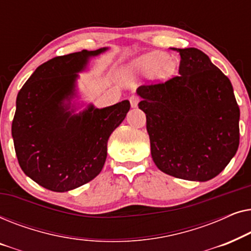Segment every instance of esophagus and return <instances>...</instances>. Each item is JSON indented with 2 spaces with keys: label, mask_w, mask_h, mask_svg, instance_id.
I'll use <instances>...</instances> for the list:
<instances>
[{
  "label": "esophagus",
  "mask_w": 251,
  "mask_h": 251,
  "mask_svg": "<svg viewBox=\"0 0 251 251\" xmlns=\"http://www.w3.org/2000/svg\"><path fill=\"white\" fill-rule=\"evenodd\" d=\"M138 102H139V98L137 97V96L132 95L131 97H130V104H131V107H137Z\"/></svg>",
  "instance_id": "34e87169"
}]
</instances>
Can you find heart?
Returning a JSON list of instances; mask_svg holds the SVG:
<instances>
[{"mask_svg": "<svg viewBox=\"0 0 251 251\" xmlns=\"http://www.w3.org/2000/svg\"><path fill=\"white\" fill-rule=\"evenodd\" d=\"M130 72L142 74H154L159 78H167L174 72V64L162 53H151L140 57L130 65Z\"/></svg>", "mask_w": 251, "mask_h": 251, "instance_id": "b5f03b06", "label": "heart"}]
</instances>
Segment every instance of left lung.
I'll return each mask as SVG.
<instances>
[{"label": "left lung", "instance_id": "obj_1", "mask_svg": "<svg viewBox=\"0 0 251 251\" xmlns=\"http://www.w3.org/2000/svg\"><path fill=\"white\" fill-rule=\"evenodd\" d=\"M180 54L179 75L137 89L146 114L151 154L164 174L207 181L239 147L240 108L228 77L195 48Z\"/></svg>", "mask_w": 251, "mask_h": 251}]
</instances>
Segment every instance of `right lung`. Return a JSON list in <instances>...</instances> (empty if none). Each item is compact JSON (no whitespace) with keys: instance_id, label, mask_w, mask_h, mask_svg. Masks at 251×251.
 Wrapping results in <instances>:
<instances>
[{"instance_id":"obj_1","label":"right lung","mask_w":251,"mask_h":251,"mask_svg":"<svg viewBox=\"0 0 251 251\" xmlns=\"http://www.w3.org/2000/svg\"><path fill=\"white\" fill-rule=\"evenodd\" d=\"M107 48L54 57L39 66L17 96L12 138L22 170L41 186L67 192L98 176L111 133L130 109L129 100L105 108L90 104L75 114L76 78L91 57Z\"/></svg>"}]
</instances>
